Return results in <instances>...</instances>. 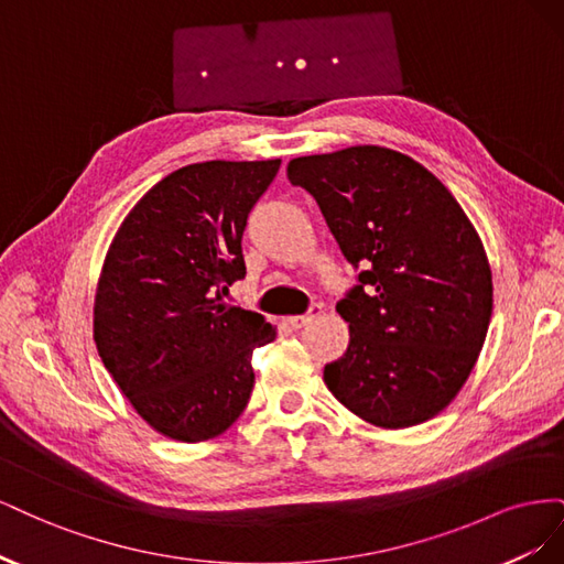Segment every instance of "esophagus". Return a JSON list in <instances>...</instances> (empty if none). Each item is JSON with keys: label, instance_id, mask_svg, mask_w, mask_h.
Instances as JSON below:
<instances>
[{"label": "esophagus", "instance_id": "esophagus-1", "mask_svg": "<svg viewBox=\"0 0 564 564\" xmlns=\"http://www.w3.org/2000/svg\"><path fill=\"white\" fill-rule=\"evenodd\" d=\"M319 313H322V305H319V303H313L311 311L305 313V315H292V317H286V324H289V327H292V329H303L305 324H311Z\"/></svg>", "mask_w": 564, "mask_h": 564}]
</instances>
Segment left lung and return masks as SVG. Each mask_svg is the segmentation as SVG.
<instances>
[{"label":"left lung","mask_w":564,"mask_h":564,"mask_svg":"<svg viewBox=\"0 0 564 564\" xmlns=\"http://www.w3.org/2000/svg\"><path fill=\"white\" fill-rule=\"evenodd\" d=\"M360 275L336 303L344 357L324 383L379 429L440 414L464 388L491 319V270L480 235L429 169L381 145L289 162Z\"/></svg>","instance_id":"obj_1"}]
</instances>
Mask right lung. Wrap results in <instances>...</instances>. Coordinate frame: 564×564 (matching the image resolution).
<instances>
[{"instance_id": "obj_1", "label": "right lung", "mask_w": 564, "mask_h": 564, "mask_svg": "<svg viewBox=\"0 0 564 564\" xmlns=\"http://www.w3.org/2000/svg\"><path fill=\"white\" fill-rule=\"evenodd\" d=\"M280 160L187 164L135 202L100 270L94 340L139 416L164 437L204 442L240 419L263 315L228 305L247 275L242 232Z\"/></svg>"}]
</instances>
